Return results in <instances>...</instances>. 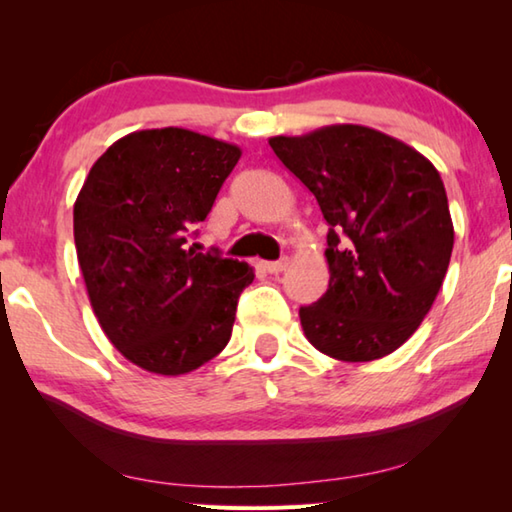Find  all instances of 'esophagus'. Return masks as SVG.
<instances>
[{"mask_svg":"<svg viewBox=\"0 0 512 512\" xmlns=\"http://www.w3.org/2000/svg\"><path fill=\"white\" fill-rule=\"evenodd\" d=\"M259 266H262L266 273H282L284 268L289 266V259L282 257V259H277V262H262Z\"/></svg>","mask_w":512,"mask_h":512,"instance_id":"obj_1","label":"esophagus"}]
</instances>
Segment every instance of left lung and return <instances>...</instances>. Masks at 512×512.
<instances>
[{"label":"left lung","mask_w":512,"mask_h":512,"mask_svg":"<svg viewBox=\"0 0 512 512\" xmlns=\"http://www.w3.org/2000/svg\"><path fill=\"white\" fill-rule=\"evenodd\" d=\"M268 144L329 225V287L300 307L309 343L339 361L395 352L429 314L452 257L440 173L409 144L357 124Z\"/></svg>","instance_id":"obj_1"}]
</instances>
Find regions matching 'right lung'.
Masks as SVG:
<instances>
[{"label":"right lung","mask_w":512,"mask_h":512,"mask_svg":"<svg viewBox=\"0 0 512 512\" xmlns=\"http://www.w3.org/2000/svg\"><path fill=\"white\" fill-rule=\"evenodd\" d=\"M241 158L187 128L121 137L92 164L74 203V244L94 316L124 357L185 375L230 341L253 268L187 248Z\"/></svg>","instance_id":"1"}]
</instances>
